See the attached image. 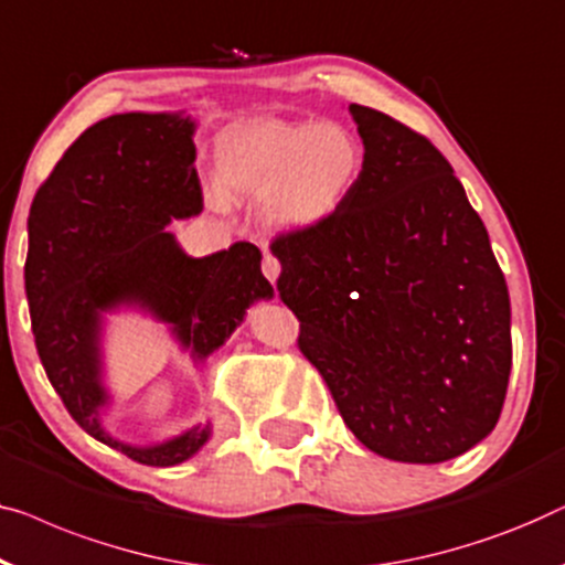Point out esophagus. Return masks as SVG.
Instances as JSON below:
<instances>
[{"instance_id":"1","label":"esophagus","mask_w":565,"mask_h":565,"mask_svg":"<svg viewBox=\"0 0 565 565\" xmlns=\"http://www.w3.org/2000/svg\"><path fill=\"white\" fill-rule=\"evenodd\" d=\"M263 273H265L267 280L275 285L277 277H280V263H277V257H273V255L263 257Z\"/></svg>"}]
</instances>
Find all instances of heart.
I'll list each match as a JSON object with an SVG mask.
<instances>
[{
  "label": "heart",
  "instance_id": "heart-1",
  "mask_svg": "<svg viewBox=\"0 0 565 565\" xmlns=\"http://www.w3.org/2000/svg\"><path fill=\"white\" fill-rule=\"evenodd\" d=\"M364 150L337 121L255 119L216 142V175L228 199L267 201L273 224L302 232L337 211L362 173Z\"/></svg>",
  "mask_w": 565,
  "mask_h": 565
}]
</instances>
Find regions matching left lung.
Masks as SVG:
<instances>
[{
    "mask_svg": "<svg viewBox=\"0 0 565 565\" xmlns=\"http://www.w3.org/2000/svg\"><path fill=\"white\" fill-rule=\"evenodd\" d=\"M349 111L362 173L326 222L273 236L277 292L347 428L384 459L438 463L500 420L507 282L438 147L390 114Z\"/></svg>",
    "mask_w": 565,
    "mask_h": 565,
    "instance_id": "obj_1",
    "label": "left lung"
}]
</instances>
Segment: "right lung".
<instances>
[{"instance_id":"1","label":"right lung","mask_w":565,"mask_h":565,"mask_svg":"<svg viewBox=\"0 0 565 565\" xmlns=\"http://www.w3.org/2000/svg\"><path fill=\"white\" fill-rule=\"evenodd\" d=\"M193 121L178 114H114L63 152L30 206L24 263L32 333L71 418L137 463L175 466L206 444L195 425L162 446L135 448L99 425V310L137 300L175 326L195 356L222 347L252 300L273 298L249 242L191 259L166 232L199 214Z\"/></svg>"}]
</instances>
